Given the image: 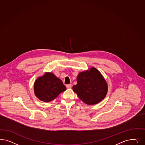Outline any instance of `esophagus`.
<instances>
[{"instance_id":"1","label":"esophagus","mask_w":145,"mask_h":145,"mask_svg":"<svg viewBox=\"0 0 145 145\" xmlns=\"http://www.w3.org/2000/svg\"><path fill=\"white\" fill-rule=\"evenodd\" d=\"M71 84H67V85H66V87H67V89H70L71 88Z\"/></svg>"}]
</instances>
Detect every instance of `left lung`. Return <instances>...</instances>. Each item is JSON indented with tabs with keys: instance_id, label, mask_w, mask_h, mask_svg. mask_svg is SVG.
Masks as SVG:
<instances>
[{
	"instance_id": "obj_1",
	"label": "left lung",
	"mask_w": 145,
	"mask_h": 145,
	"mask_svg": "<svg viewBox=\"0 0 145 145\" xmlns=\"http://www.w3.org/2000/svg\"><path fill=\"white\" fill-rule=\"evenodd\" d=\"M77 84L73 91L84 103L93 105L103 100L107 93V84L103 75L96 68L80 72L77 77Z\"/></svg>"
}]
</instances>
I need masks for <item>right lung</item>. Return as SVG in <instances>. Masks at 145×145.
<instances>
[{
  "mask_svg": "<svg viewBox=\"0 0 145 145\" xmlns=\"http://www.w3.org/2000/svg\"><path fill=\"white\" fill-rule=\"evenodd\" d=\"M66 89L61 80L51 72H46L39 77L34 84L36 96L41 101L48 103Z\"/></svg>",
  "mask_w": 145,
  "mask_h": 145,
  "instance_id": "add662e5",
  "label": "right lung"
}]
</instances>
